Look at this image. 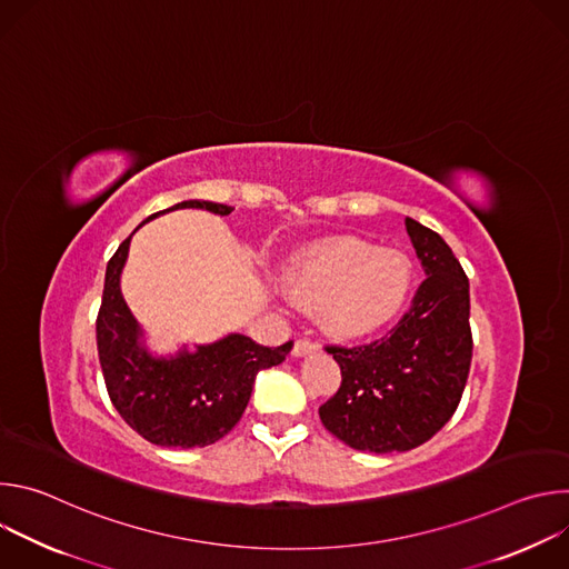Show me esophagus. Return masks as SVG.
<instances>
[{
	"mask_svg": "<svg viewBox=\"0 0 569 569\" xmlns=\"http://www.w3.org/2000/svg\"><path fill=\"white\" fill-rule=\"evenodd\" d=\"M312 351H317V345L310 342V340H297L295 347H292V356H295V358L308 356V353H312Z\"/></svg>",
	"mask_w": 569,
	"mask_h": 569,
	"instance_id": "1",
	"label": "esophagus"
}]
</instances>
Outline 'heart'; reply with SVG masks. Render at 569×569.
Here are the masks:
<instances>
[{"label":"heart","mask_w":569,"mask_h":569,"mask_svg":"<svg viewBox=\"0 0 569 569\" xmlns=\"http://www.w3.org/2000/svg\"><path fill=\"white\" fill-rule=\"evenodd\" d=\"M283 283L297 301L321 306L333 333L365 336L400 312L415 286V266L400 250L338 236L295 254Z\"/></svg>","instance_id":"heart-1"}]
</instances>
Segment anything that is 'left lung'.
Returning <instances> with one entry per match:
<instances>
[{
	"label": "left lung",
	"instance_id": "left-lung-1",
	"mask_svg": "<svg viewBox=\"0 0 569 569\" xmlns=\"http://www.w3.org/2000/svg\"><path fill=\"white\" fill-rule=\"evenodd\" d=\"M423 266L410 310L380 340L362 347H327L342 385L319 408L331 435L356 450L405 452L432 439L455 415L470 358L468 277L448 242L405 218Z\"/></svg>",
	"mask_w": 569,
	"mask_h": 569
}]
</instances>
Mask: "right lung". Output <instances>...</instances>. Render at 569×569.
Segmentation results:
<instances>
[{
    "label": "right lung",
    "instance_id": "add662e5",
    "mask_svg": "<svg viewBox=\"0 0 569 569\" xmlns=\"http://www.w3.org/2000/svg\"><path fill=\"white\" fill-rule=\"evenodd\" d=\"M176 209H204L218 216L233 211L218 202L184 200L148 216L143 222ZM130 238L132 233L108 261L97 317V347L110 400L121 419L154 446H211L240 421L257 373L281 365L292 342L272 349L248 336L231 333L213 345H200L196 351L180 349L169 358L152 356L141 342L143 331L119 286Z\"/></svg>",
    "mask_w": 569,
    "mask_h": 569
}]
</instances>
